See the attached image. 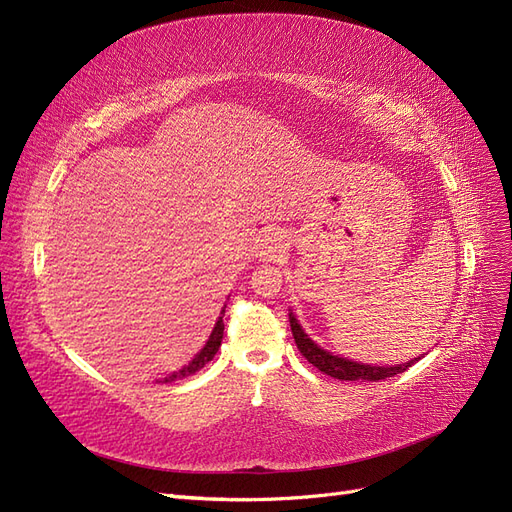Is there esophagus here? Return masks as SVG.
I'll return each mask as SVG.
<instances>
[{"label": "esophagus", "instance_id": "esophagus-1", "mask_svg": "<svg viewBox=\"0 0 512 512\" xmlns=\"http://www.w3.org/2000/svg\"><path fill=\"white\" fill-rule=\"evenodd\" d=\"M286 248V241L284 235L277 233V231H264L260 235V258L262 260H273L277 258L281 252Z\"/></svg>", "mask_w": 512, "mask_h": 512}]
</instances>
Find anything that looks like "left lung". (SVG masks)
<instances>
[{"instance_id":"left-lung-1","label":"left lung","mask_w":512,"mask_h":512,"mask_svg":"<svg viewBox=\"0 0 512 512\" xmlns=\"http://www.w3.org/2000/svg\"><path fill=\"white\" fill-rule=\"evenodd\" d=\"M290 326H292V334L296 347L301 354L307 358V362H311L317 370L322 373L341 379V381H381L387 377H394L398 373H404L411 364H415L419 358L407 362V364H398V366H370V364H360V362H351L347 358H339L332 356L330 351L317 347L307 334L301 328V324L296 322V317L290 313Z\"/></svg>"}]
</instances>
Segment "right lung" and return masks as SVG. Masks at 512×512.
<instances>
[{"label":"right lung","mask_w":512,"mask_h":512,"mask_svg":"<svg viewBox=\"0 0 512 512\" xmlns=\"http://www.w3.org/2000/svg\"><path fill=\"white\" fill-rule=\"evenodd\" d=\"M222 315H224V309H222ZM222 334H224V322H222V317H218V322H216L214 330H211V337H209V341L205 343V347L199 351V354H197L195 358H192V362H190L188 366H184V368L180 370V373H173V375L165 377L163 383L175 381L178 377H186V375L197 373V370H201L207 362L214 360V356L218 354V349H220V345H222Z\"/></svg>","instance_id":"add662e5"}]
</instances>
